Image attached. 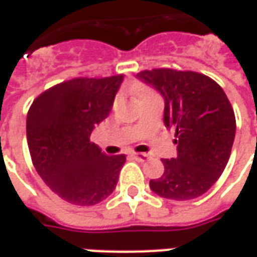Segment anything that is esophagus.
<instances>
[{
  "mask_svg": "<svg viewBox=\"0 0 257 257\" xmlns=\"http://www.w3.org/2000/svg\"><path fill=\"white\" fill-rule=\"evenodd\" d=\"M129 156L135 158V160H138V161H147V160H150V156L149 154H145V153H131Z\"/></svg>",
  "mask_w": 257,
  "mask_h": 257,
  "instance_id": "esophagus-1",
  "label": "esophagus"
}]
</instances>
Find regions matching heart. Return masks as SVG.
<instances>
[{"label": "heart", "instance_id": "obj_1", "mask_svg": "<svg viewBox=\"0 0 257 257\" xmlns=\"http://www.w3.org/2000/svg\"><path fill=\"white\" fill-rule=\"evenodd\" d=\"M132 89H134V92L136 93V95L139 96V99H142V97H145V96H149L151 95V93H156L154 90L151 89L150 86H147V85L145 84H135L134 86H132Z\"/></svg>", "mask_w": 257, "mask_h": 257}]
</instances>
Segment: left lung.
Returning a JSON list of instances; mask_svg holds the SVG:
<instances>
[{
	"label": "left lung",
	"instance_id": "8db88e82",
	"mask_svg": "<svg viewBox=\"0 0 257 257\" xmlns=\"http://www.w3.org/2000/svg\"><path fill=\"white\" fill-rule=\"evenodd\" d=\"M138 77L164 97V123L175 129L178 145V157L162 160L164 175L150 180V189L175 201L197 198L220 178L231 154V104L220 85L195 71L154 68Z\"/></svg>",
	"mask_w": 257,
	"mask_h": 257
}]
</instances>
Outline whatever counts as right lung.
<instances>
[{"label": "right lung", "instance_id": "add662e5", "mask_svg": "<svg viewBox=\"0 0 257 257\" xmlns=\"http://www.w3.org/2000/svg\"><path fill=\"white\" fill-rule=\"evenodd\" d=\"M123 75L74 78L49 88L27 112V145L34 168L70 204H99L114 191L125 156H106L89 140L108 117Z\"/></svg>", "mask_w": 257, "mask_h": 257}]
</instances>
